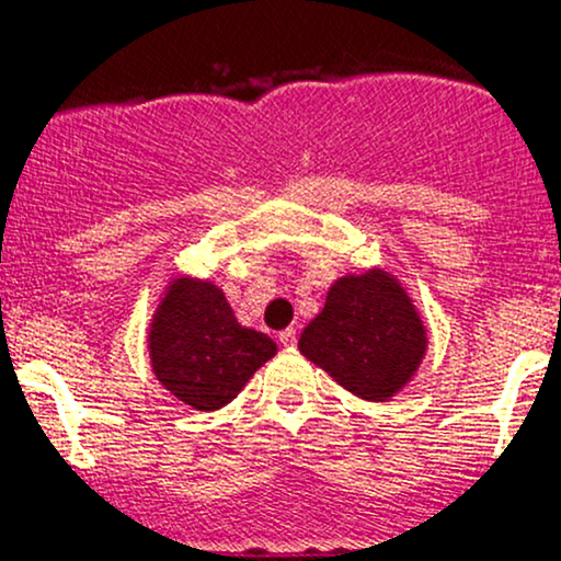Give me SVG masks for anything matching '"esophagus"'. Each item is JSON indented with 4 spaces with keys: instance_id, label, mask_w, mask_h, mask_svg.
Here are the masks:
<instances>
[{
    "instance_id": "34e87169",
    "label": "esophagus",
    "mask_w": 561,
    "mask_h": 561,
    "mask_svg": "<svg viewBox=\"0 0 561 561\" xmlns=\"http://www.w3.org/2000/svg\"><path fill=\"white\" fill-rule=\"evenodd\" d=\"M279 343L285 347H295V343H298V332H295L293 327H287L285 332H279Z\"/></svg>"
}]
</instances>
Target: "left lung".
Instances as JSON below:
<instances>
[{
    "label": "left lung",
    "instance_id": "left-lung-1",
    "mask_svg": "<svg viewBox=\"0 0 561 561\" xmlns=\"http://www.w3.org/2000/svg\"><path fill=\"white\" fill-rule=\"evenodd\" d=\"M298 347L340 388L379 403L416 375L427 353V330L401 282L385 268H369L334 279Z\"/></svg>",
    "mask_w": 561,
    "mask_h": 561
}]
</instances>
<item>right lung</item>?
<instances>
[{"label":"right lung","mask_w":561,"mask_h":561,"mask_svg":"<svg viewBox=\"0 0 561 561\" xmlns=\"http://www.w3.org/2000/svg\"><path fill=\"white\" fill-rule=\"evenodd\" d=\"M147 351L152 375L173 398L195 411H216L274 358L276 343L242 327L214 282L176 276L152 313Z\"/></svg>","instance_id":"obj_1"}]
</instances>
